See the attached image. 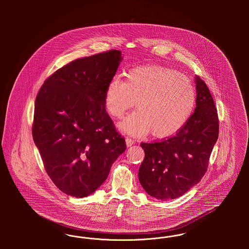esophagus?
Listing matches in <instances>:
<instances>
[{
    "mask_svg": "<svg viewBox=\"0 0 249 249\" xmlns=\"http://www.w3.org/2000/svg\"><path fill=\"white\" fill-rule=\"evenodd\" d=\"M126 144H127V146H131L133 143H134V140L133 139H131L130 137H126Z\"/></svg>",
    "mask_w": 249,
    "mask_h": 249,
    "instance_id": "esophagus-1",
    "label": "esophagus"
}]
</instances>
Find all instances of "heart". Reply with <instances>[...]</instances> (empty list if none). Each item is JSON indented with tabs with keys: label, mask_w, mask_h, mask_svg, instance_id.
I'll list each match as a JSON object with an SVG mask.
<instances>
[{
	"label": "heart",
	"mask_w": 249,
	"mask_h": 249,
	"mask_svg": "<svg viewBox=\"0 0 249 249\" xmlns=\"http://www.w3.org/2000/svg\"><path fill=\"white\" fill-rule=\"evenodd\" d=\"M137 111L123 119L119 128L133 135L151 131L156 138H167L181 130L193 112L196 90L190 79L160 65L137 66L125 73V80L114 77L107 86L105 107L116 119L134 107Z\"/></svg>",
	"instance_id": "b5f03b06"
}]
</instances>
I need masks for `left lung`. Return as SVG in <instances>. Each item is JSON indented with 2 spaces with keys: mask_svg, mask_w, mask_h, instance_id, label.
<instances>
[{
  "mask_svg": "<svg viewBox=\"0 0 249 249\" xmlns=\"http://www.w3.org/2000/svg\"><path fill=\"white\" fill-rule=\"evenodd\" d=\"M194 113L174 136L159 142H141L144 160L138 178L147 194L160 201L176 199L200 182L218 138L219 121L206 84L195 78Z\"/></svg>",
  "mask_w": 249,
  "mask_h": 249,
  "instance_id": "1",
  "label": "left lung"
}]
</instances>
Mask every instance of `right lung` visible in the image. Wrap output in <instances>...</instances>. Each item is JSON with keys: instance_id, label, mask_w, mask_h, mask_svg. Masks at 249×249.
<instances>
[{"instance_id": "add662e5", "label": "right lung", "mask_w": 249, "mask_h": 249, "mask_svg": "<svg viewBox=\"0 0 249 249\" xmlns=\"http://www.w3.org/2000/svg\"><path fill=\"white\" fill-rule=\"evenodd\" d=\"M119 50L72 60L36 96L33 137L48 177L76 198L93 193L126 142L107 113L105 93L121 61Z\"/></svg>"}]
</instances>
